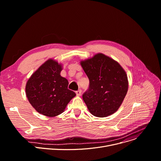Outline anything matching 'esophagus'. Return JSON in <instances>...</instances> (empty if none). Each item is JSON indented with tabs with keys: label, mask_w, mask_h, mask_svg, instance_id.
<instances>
[{
	"label": "esophagus",
	"mask_w": 161,
	"mask_h": 161,
	"mask_svg": "<svg viewBox=\"0 0 161 161\" xmlns=\"http://www.w3.org/2000/svg\"><path fill=\"white\" fill-rule=\"evenodd\" d=\"M76 95H77L78 96H81V90H78V91H76Z\"/></svg>",
	"instance_id": "obj_1"
}]
</instances>
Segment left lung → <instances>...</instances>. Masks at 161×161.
<instances>
[{"mask_svg":"<svg viewBox=\"0 0 161 161\" xmlns=\"http://www.w3.org/2000/svg\"><path fill=\"white\" fill-rule=\"evenodd\" d=\"M80 64L89 78V90L83 99L89 112L104 118L119 109L128 89L127 75L120 64L102 53L81 60Z\"/></svg>","mask_w":161,"mask_h":161,"instance_id":"8db88e82","label":"left lung"}]
</instances>
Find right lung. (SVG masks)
Masks as SVG:
<instances>
[{
  "label": "right lung",
  "mask_w": 161,
  "mask_h": 161,
  "mask_svg": "<svg viewBox=\"0 0 161 161\" xmlns=\"http://www.w3.org/2000/svg\"><path fill=\"white\" fill-rule=\"evenodd\" d=\"M62 64L53 59L43 63L26 83L29 102L40 114L50 118L64 112L76 94L68 89V80L61 76Z\"/></svg>",
  "instance_id": "1"
}]
</instances>
